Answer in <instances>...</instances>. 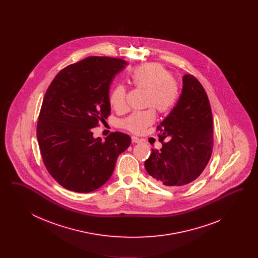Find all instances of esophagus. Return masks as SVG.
I'll return each instance as SVG.
<instances>
[{"instance_id": "1", "label": "esophagus", "mask_w": 258, "mask_h": 258, "mask_svg": "<svg viewBox=\"0 0 258 258\" xmlns=\"http://www.w3.org/2000/svg\"><path fill=\"white\" fill-rule=\"evenodd\" d=\"M132 141H133V143H141L142 142V140L140 138L135 137V136H132Z\"/></svg>"}]
</instances>
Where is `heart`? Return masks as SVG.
I'll list each match as a JSON object with an SVG mask.
<instances>
[{
    "label": "heart",
    "mask_w": 258,
    "mask_h": 258,
    "mask_svg": "<svg viewBox=\"0 0 258 258\" xmlns=\"http://www.w3.org/2000/svg\"><path fill=\"white\" fill-rule=\"evenodd\" d=\"M132 79L137 88L147 90L145 99L147 107H154L160 113H167L176 105L180 97V85L162 63L148 62L135 68L132 73ZM126 97L125 87L122 84L114 87L109 97L113 108L119 112L125 110ZM154 121L155 112L150 108L134 112L121 121V125L133 134L141 135Z\"/></svg>",
    "instance_id": "1"
}]
</instances>
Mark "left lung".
Listing matches in <instances>:
<instances>
[{
	"label": "left lung",
	"mask_w": 258,
	"mask_h": 258,
	"mask_svg": "<svg viewBox=\"0 0 258 258\" xmlns=\"http://www.w3.org/2000/svg\"><path fill=\"white\" fill-rule=\"evenodd\" d=\"M157 131L162 148L145 161L150 179L168 187L195 181L211 158L214 125L208 96L194 75H184L180 98Z\"/></svg>",
	"instance_id": "left-lung-1"
}]
</instances>
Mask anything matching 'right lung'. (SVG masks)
Wrapping results in <instances>:
<instances>
[{"label":"right lung","instance_id":"right-lung-1","mask_svg":"<svg viewBox=\"0 0 258 258\" xmlns=\"http://www.w3.org/2000/svg\"><path fill=\"white\" fill-rule=\"evenodd\" d=\"M126 61L91 56L62 69L44 95L37 124L43 163L62 187L91 192L105 184L130 135L111 133L105 140L92 128L110 115L109 86Z\"/></svg>","mask_w":258,"mask_h":258}]
</instances>
